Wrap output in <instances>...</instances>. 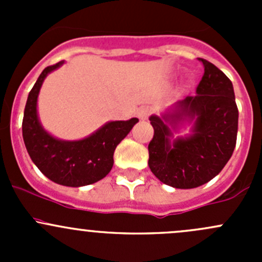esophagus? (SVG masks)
<instances>
[{
	"instance_id": "34e87169",
	"label": "esophagus",
	"mask_w": 262,
	"mask_h": 262,
	"mask_svg": "<svg viewBox=\"0 0 262 262\" xmlns=\"http://www.w3.org/2000/svg\"><path fill=\"white\" fill-rule=\"evenodd\" d=\"M150 113H152V110H150L149 107L143 106L138 110L137 115H138V118L141 119V120H146V119H148V116L150 115Z\"/></svg>"
}]
</instances>
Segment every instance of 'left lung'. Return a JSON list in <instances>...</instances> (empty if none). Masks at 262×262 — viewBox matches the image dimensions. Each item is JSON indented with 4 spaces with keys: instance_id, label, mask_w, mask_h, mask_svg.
<instances>
[{
    "instance_id": "left-lung-1",
    "label": "left lung",
    "mask_w": 262,
    "mask_h": 262,
    "mask_svg": "<svg viewBox=\"0 0 262 262\" xmlns=\"http://www.w3.org/2000/svg\"><path fill=\"white\" fill-rule=\"evenodd\" d=\"M204 75L195 96L176 102L171 112L152 115L155 129L148 144L153 175L176 189H192L215 178L236 147L238 109L231 80L213 63L199 58ZM193 121L192 134L172 142L178 124Z\"/></svg>"
}]
</instances>
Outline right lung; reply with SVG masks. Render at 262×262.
<instances>
[{
  "mask_svg": "<svg viewBox=\"0 0 262 262\" xmlns=\"http://www.w3.org/2000/svg\"><path fill=\"white\" fill-rule=\"evenodd\" d=\"M63 63L60 60L44 68L29 92L24 110L23 138L31 161L49 180L78 187L97 182L110 172L116 146L128 136L138 119L109 121L81 141H62L50 136L39 121L36 102L44 78Z\"/></svg>",
  "mask_w": 262,
  "mask_h": 262,
  "instance_id": "add662e5",
  "label": "right lung"
}]
</instances>
